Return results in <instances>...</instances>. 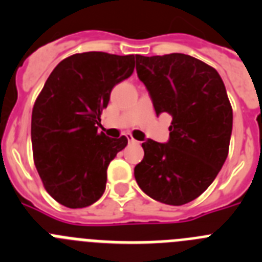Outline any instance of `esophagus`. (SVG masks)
I'll return each mask as SVG.
<instances>
[{
    "mask_svg": "<svg viewBox=\"0 0 262 262\" xmlns=\"http://www.w3.org/2000/svg\"><path fill=\"white\" fill-rule=\"evenodd\" d=\"M126 136H127V140H128L129 143H136V140L133 138V135H131V134H127Z\"/></svg>",
    "mask_w": 262,
    "mask_h": 262,
    "instance_id": "34e87169",
    "label": "esophagus"
}]
</instances>
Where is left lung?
I'll return each mask as SVG.
<instances>
[{
	"label": "left lung",
	"mask_w": 262,
	"mask_h": 262,
	"mask_svg": "<svg viewBox=\"0 0 262 262\" xmlns=\"http://www.w3.org/2000/svg\"><path fill=\"white\" fill-rule=\"evenodd\" d=\"M135 57L156 114L173 118L168 142L142 144L135 180L155 201L185 205L212 184L228 156L232 107L226 86L212 67L189 55Z\"/></svg>",
	"instance_id": "obj_1"
}]
</instances>
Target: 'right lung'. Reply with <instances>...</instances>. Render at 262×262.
<instances>
[{
  "instance_id": "1",
  "label": "right lung",
  "mask_w": 262,
  "mask_h": 262,
  "mask_svg": "<svg viewBox=\"0 0 262 262\" xmlns=\"http://www.w3.org/2000/svg\"><path fill=\"white\" fill-rule=\"evenodd\" d=\"M134 55L76 53L53 69L31 117L34 163L53 200L82 209L102 196L110 161L127 145L126 136L98 133L113 88L133 75Z\"/></svg>"
}]
</instances>
